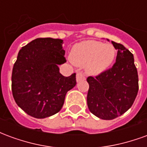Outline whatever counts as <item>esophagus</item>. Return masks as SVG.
<instances>
[{
    "label": "esophagus",
    "instance_id": "obj_1",
    "mask_svg": "<svg viewBox=\"0 0 147 147\" xmlns=\"http://www.w3.org/2000/svg\"><path fill=\"white\" fill-rule=\"evenodd\" d=\"M85 76L84 74L82 72V71H80L76 74V80L77 82H80V81H83V80H85Z\"/></svg>",
    "mask_w": 147,
    "mask_h": 147
}]
</instances>
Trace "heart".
Wrapping results in <instances>:
<instances>
[{
	"mask_svg": "<svg viewBox=\"0 0 147 147\" xmlns=\"http://www.w3.org/2000/svg\"><path fill=\"white\" fill-rule=\"evenodd\" d=\"M115 55L116 51L113 45L87 40L74 45L71 51L70 59L76 65H85L88 74L98 75L112 64Z\"/></svg>",
	"mask_w": 147,
	"mask_h": 147,
	"instance_id": "1",
	"label": "heart"
}]
</instances>
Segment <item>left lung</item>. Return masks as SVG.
<instances>
[{"mask_svg":"<svg viewBox=\"0 0 147 147\" xmlns=\"http://www.w3.org/2000/svg\"><path fill=\"white\" fill-rule=\"evenodd\" d=\"M112 43L117 49L113 67L86 79L89 83V110L102 120H113L127 112L139 90V76L133 54L122 44Z\"/></svg>","mask_w":147,"mask_h":147,"instance_id":"1","label":"left lung"}]
</instances>
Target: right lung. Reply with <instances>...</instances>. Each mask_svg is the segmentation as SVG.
<instances>
[{
	"instance_id": "1",
	"label": "right lung",
	"mask_w": 147,
	"mask_h": 147,
	"mask_svg": "<svg viewBox=\"0 0 147 147\" xmlns=\"http://www.w3.org/2000/svg\"><path fill=\"white\" fill-rule=\"evenodd\" d=\"M63 40L39 38L18 53L11 74V91L18 106L38 119L57 113L65 95L76 84V73L66 77L58 65L66 62Z\"/></svg>"
}]
</instances>
